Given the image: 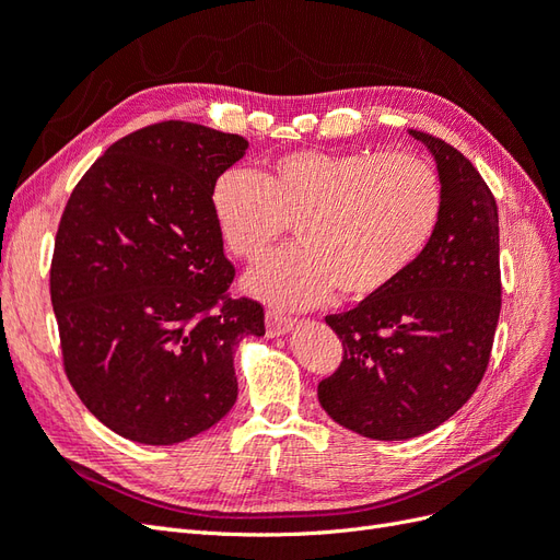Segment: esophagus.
Instances as JSON below:
<instances>
[{
    "label": "esophagus",
    "instance_id": "esophagus-1",
    "mask_svg": "<svg viewBox=\"0 0 560 560\" xmlns=\"http://www.w3.org/2000/svg\"><path fill=\"white\" fill-rule=\"evenodd\" d=\"M294 325H296V319L287 317V315H280V313H268V315H266V334H268L270 338L282 336V334H287V331H292Z\"/></svg>",
    "mask_w": 560,
    "mask_h": 560
}]
</instances>
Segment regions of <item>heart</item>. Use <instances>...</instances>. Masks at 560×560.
<instances>
[{"label": "heart", "instance_id": "b5f03b06", "mask_svg": "<svg viewBox=\"0 0 560 560\" xmlns=\"http://www.w3.org/2000/svg\"><path fill=\"white\" fill-rule=\"evenodd\" d=\"M442 200L434 165L413 151L303 149L268 161L259 175H219L210 212L243 261L259 259L294 224L299 243L254 266L245 287L273 306L306 308L334 290L352 301L387 290L425 252Z\"/></svg>", "mask_w": 560, "mask_h": 560}]
</instances>
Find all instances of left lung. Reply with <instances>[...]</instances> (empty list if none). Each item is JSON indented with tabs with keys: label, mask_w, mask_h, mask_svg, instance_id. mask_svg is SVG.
Wrapping results in <instances>:
<instances>
[{
	"label": "left lung",
	"mask_w": 560,
	"mask_h": 560,
	"mask_svg": "<svg viewBox=\"0 0 560 560\" xmlns=\"http://www.w3.org/2000/svg\"><path fill=\"white\" fill-rule=\"evenodd\" d=\"M442 179V217L416 264L376 296L327 315L343 362L317 385L338 425L404 442L446 422L479 387L502 306L498 206L460 151L409 130Z\"/></svg>",
	"instance_id": "obj_1"
}]
</instances>
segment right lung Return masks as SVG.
<instances>
[{"instance_id":"right-lung-1","label":"right lung","mask_w":560,"mask_h":560,"mask_svg":"<svg viewBox=\"0 0 560 560\" xmlns=\"http://www.w3.org/2000/svg\"><path fill=\"white\" fill-rule=\"evenodd\" d=\"M241 135L163 121L114 142L67 200L50 303L65 374L130 442L171 446L210 430L238 397L233 354L264 336V308L231 299L235 268L210 212Z\"/></svg>"}]
</instances>
